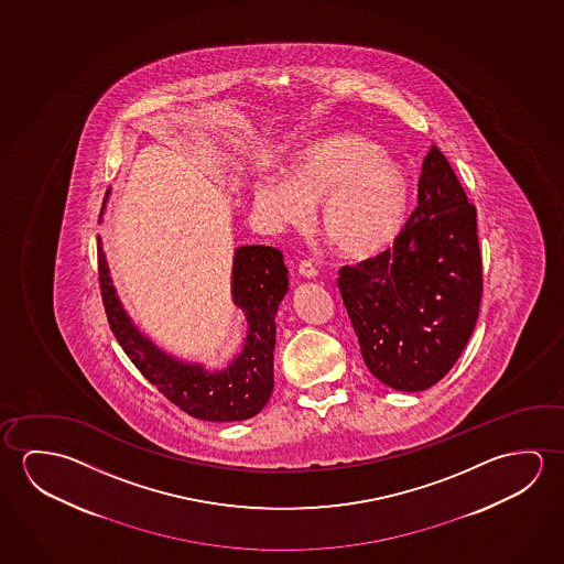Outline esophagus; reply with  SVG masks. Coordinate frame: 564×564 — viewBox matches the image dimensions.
<instances>
[{
	"label": "esophagus",
	"mask_w": 564,
	"mask_h": 564,
	"mask_svg": "<svg viewBox=\"0 0 564 564\" xmlns=\"http://www.w3.org/2000/svg\"><path fill=\"white\" fill-rule=\"evenodd\" d=\"M297 272H300V274H302L304 278L317 276V269L313 267L310 260H302V262H300V267H297Z\"/></svg>",
	"instance_id": "1"
}]
</instances>
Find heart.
Wrapping results in <instances>:
<instances>
[{
    "instance_id": "heart-1",
    "label": "heart",
    "mask_w": 564,
    "mask_h": 564,
    "mask_svg": "<svg viewBox=\"0 0 564 564\" xmlns=\"http://www.w3.org/2000/svg\"><path fill=\"white\" fill-rule=\"evenodd\" d=\"M410 180L378 144L358 134H329L288 159L284 178L267 176L252 196L278 229H302L317 206V227L350 259L390 247L410 209Z\"/></svg>"
}]
</instances>
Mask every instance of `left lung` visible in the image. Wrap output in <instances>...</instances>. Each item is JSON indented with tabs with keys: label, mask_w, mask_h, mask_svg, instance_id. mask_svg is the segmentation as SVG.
I'll use <instances>...</instances> for the list:
<instances>
[{
	"label": "left lung",
	"mask_w": 564,
	"mask_h": 564,
	"mask_svg": "<svg viewBox=\"0 0 564 564\" xmlns=\"http://www.w3.org/2000/svg\"><path fill=\"white\" fill-rule=\"evenodd\" d=\"M343 304L368 370L402 392L437 384L470 339L482 297L476 207L431 144L417 207L392 249L343 267Z\"/></svg>",
	"instance_id": "left-lung-1"
}]
</instances>
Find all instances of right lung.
I'll return each instance as SVG.
<instances>
[{
  "mask_svg": "<svg viewBox=\"0 0 564 564\" xmlns=\"http://www.w3.org/2000/svg\"><path fill=\"white\" fill-rule=\"evenodd\" d=\"M98 278L109 327L139 372L182 412L196 420H249L274 388L278 305L288 292V269L278 249L247 245L232 260V302L247 315L241 355L221 372L166 355L134 327L111 286L98 237Z\"/></svg>",
  "mask_w": 564,
  "mask_h": 564,
  "instance_id": "obj_1",
  "label": "right lung"
}]
</instances>
